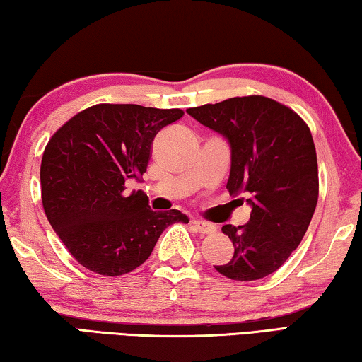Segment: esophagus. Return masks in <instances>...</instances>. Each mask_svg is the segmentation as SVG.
I'll return each mask as SVG.
<instances>
[{
    "label": "esophagus",
    "mask_w": 362,
    "mask_h": 362,
    "mask_svg": "<svg viewBox=\"0 0 362 362\" xmlns=\"http://www.w3.org/2000/svg\"><path fill=\"white\" fill-rule=\"evenodd\" d=\"M192 226L195 228L198 233H203V234H211L215 233L218 228L213 225V223H206V221H202V220H192Z\"/></svg>",
    "instance_id": "obj_1"
}]
</instances>
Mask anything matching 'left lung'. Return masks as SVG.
I'll return each mask as SVG.
<instances>
[{
	"label": "left lung",
	"mask_w": 362,
	"mask_h": 362,
	"mask_svg": "<svg viewBox=\"0 0 362 362\" xmlns=\"http://www.w3.org/2000/svg\"><path fill=\"white\" fill-rule=\"evenodd\" d=\"M187 113L228 141L231 172L226 188L233 197L247 193L251 206L246 225L221 228L234 254L215 269L233 281L267 277L298 247L317 208L312 132L295 111L259 95L188 108Z\"/></svg>",
	"instance_id": "left-lung-1"
}]
</instances>
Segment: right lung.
<instances>
[{"instance_id": "1", "label": "right lung", "mask_w": 362, "mask_h": 362, "mask_svg": "<svg viewBox=\"0 0 362 362\" xmlns=\"http://www.w3.org/2000/svg\"><path fill=\"white\" fill-rule=\"evenodd\" d=\"M182 110L141 105H95L50 137L40 164L47 220L78 264L100 276H123L149 259L167 226L188 223L179 210L154 211L141 180L157 132Z\"/></svg>"}]
</instances>
